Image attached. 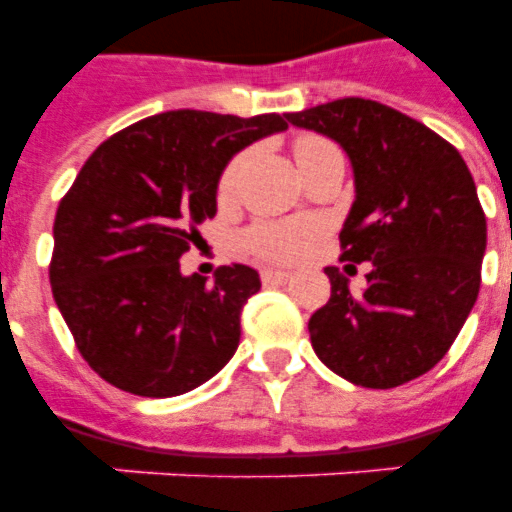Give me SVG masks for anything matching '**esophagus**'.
<instances>
[{"instance_id": "34e87169", "label": "esophagus", "mask_w": 512, "mask_h": 512, "mask_svg": "<svg viewBox=\"0 0 512 512\" xmlns=\"http://www.w3.org/2000/svg\"><path fill=\"white\" fill-rule=\"evenodd\" d=\"M260 276H263L265 284H287V281L292 279V273H289V271H279V268H265V271L260 273Z\"/></svg>"}]
</instances>
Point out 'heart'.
Returning <instances> with one entry per match:
<instances>
[{"label":"heart","instance_id":"obj_1","mask_svg":"<svg viewBox=\"0 0 512 512\" xmlns=\"http://www.w3.org/2000/svg\"><path fill=\"white\" fill-rule=\"evenodd\" d=\"M329 146L327 140L321 138H303L297 140L295 159H303L305 154H311L316 148ZM241 164L244 159H233L225 167L223 177H220V199H231L239 183ZM319 239V228L313 223H260L247 233V247L263 260H279V263H289V260H300V257L313 247V241Z\"/></svg>","mask_w":512,"mask_h":512}]
</instances>
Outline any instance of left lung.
I'll return each mask as SVG.
<instances>
[{"label": "left lung", "mask_w": 512, "mask_h": 512, "mask_svg": "<svg viewBox=\"0 0 512 512\" xmlns=\"http://www.w3.org/2000/svg\"><path fill=\"white\" fill-rule=\"evenodd\" d=\"M348 154L356 199L342 260L372 263L353 295L324 268L332 297L308 321L316 356L361 388H398L430 372L473 311L486 217L460 151L377 100L342 98L287 114Z\"/></svg>", "instance_id": "obj_1"}]
</instances>
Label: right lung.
<instances>
[{"label": "right lung", "mask_w": 512, "mask_h": 512, "mask_svg": "<svg viewBox=\"0 0 512 512\" xmlns=\"http://www.w3.org/2000/svg\"><path fill=\"white\" fill-rule=\"evenodd\" d=\"M287 130L284 116L167 111L116 132L84 162L55 215L50 284L84 361L119 390L170 398L215 377L239 348L260 289L249 265L215 281L180 257L217 212L233 156Z\"/></svg>", "instance_id": "obj_1"}]
</instances>
